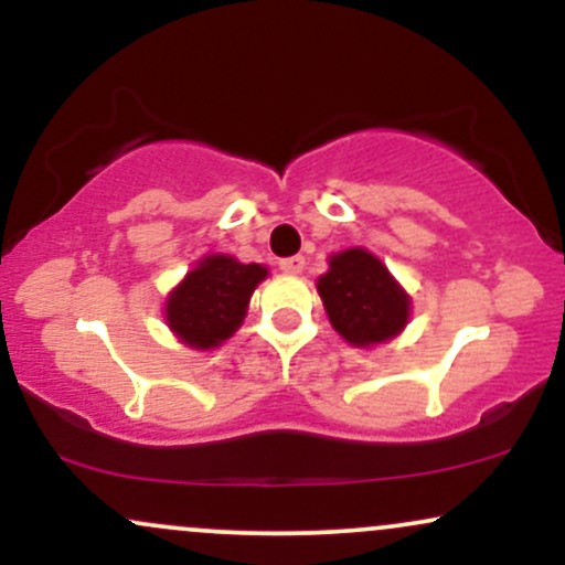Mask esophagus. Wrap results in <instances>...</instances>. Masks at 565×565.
Listing matches in <instances>:
<instances>
[{
    "label": "esophagus",
    "mask_w": 565,
    "mask_h": 565,
    "mask_svg": "<svg viewBox=\"0 0 565 565\" xmlns=\"http://www.w3.org/2000/svg\"><path fill=\"white\" fill-rule=\"evenodd\" d=\"M278 268H281L284 274H302V268H305V257H302V255L284 257V260L278 263Z\"/></svg>",
    "instance_id": "34e87169"
}]
</instances>
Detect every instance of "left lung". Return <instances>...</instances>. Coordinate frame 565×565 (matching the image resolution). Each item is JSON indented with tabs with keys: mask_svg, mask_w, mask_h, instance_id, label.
I'll use <instances>...</instances> for the list:
<instances>
[{
	"mask_svg": "<svg viewBox=\"0 0 565 565\" xmlns=\"http://www.w3.org/2000/svg\"><path fill=\"white\" fill-rule=\"evenodd\" d=\"M319 295L332 327L353 345H377L406 327L408 297L364 249L334 255L319 278Z\"/></svg>",
	"mask_w": 565,
	"mask_h": 565,
	"instance_id": "obj_1",
	"label": "left lung"
}]
</instances>
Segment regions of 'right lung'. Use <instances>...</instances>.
I'll return each mask as SVG.
<instances>
[{
	"instance_id": "1",
	"label": "right lung",
	"mask_w": 565,
	"mask_h": 565,
	"mask_svg": "<svg viewBox=\"0 0 565 565\" xmlns=\"http://www.w3.org/2000/svg\"><path fill=\"white\" fill-rule=\"evenodd\" d=\"M268 276L263 265L210 255L167 300V323L191 348H215L242 327L252 291Z\"/></svg>"
}]
</instances>
